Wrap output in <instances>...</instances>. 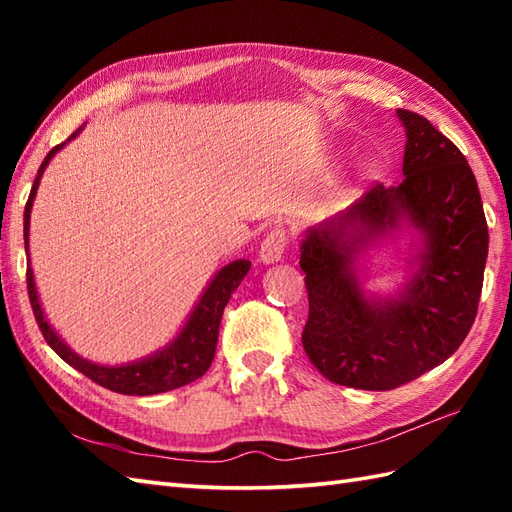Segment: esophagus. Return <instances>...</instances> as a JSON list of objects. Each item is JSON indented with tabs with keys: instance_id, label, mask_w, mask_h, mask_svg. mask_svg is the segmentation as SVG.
<instances>
[{
	"instance_id": "esophagus-1",
	"label": "esophagus",
	"mask_w": 512,
	"mask_h": 512,
	"mask_svg": "<svg viewBox=\"0 0 512 512\" xmlns=\"http://www.w3.org/2000/svg\"><path fill=\"white\" fill-rule=\"evenodd\" d=\"M288 244V235L286 231H270L266 235V239L262 242V248H259V259H262L264 264H277L281 262V257H284V250Z\"/></svg>"
}]
</instances>
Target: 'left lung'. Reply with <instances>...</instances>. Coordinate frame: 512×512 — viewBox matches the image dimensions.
I'll return each mask as SVG.
<instances>
[{
  "mask_svg": "<svg viewBox=\"0 0 512 512\" xmlns=\"http://www.w3.org/2000/svg\"><path fill=\"white\" fill-rule=\"evenodd\" d=\"M396 114L407 134L402 182L376 184L301 239L310 301L303 350L332 383L369 391L405 385L458 350L488 257L480 189L462 151L424 116ZM402 230L417 237L408 281L398 296L365 293L357 262Z\"/></svg>",
  "mask_w": 512,
  "mask_h": 512,
  "instance_id": "left-lung-1",
  "label": "left lung"
}]
</instances>
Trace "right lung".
<instances>
[{"label": "right lung", "mask_w": 512, "mask_h": 512, "mask_svg": "<svg viewBox=\"0 0 512 512\" xmlns=\"http://www.w3.org/2000/svg\"><path fill=\"white\" fill-rule=\"evenodd\" d=\"M83 127L85 125L76 129L65 143L50 149V154L41 162L35 184H32L30 198L26 202V211H24L26 255H28V235H30V211H32V202H35L43 171H46L48 162L57 156L59 151L70 143V140H74L83 132ZM248 270H250L248 259H235V262L217 270L213 279L209 281V286L204 288L202 297L193 306L189 319L184 321L180 332L173 336V341H169L165 347H160V350H156L154 354L138 358V361H132V363H123V365L92 363L88 358H83L74 350H70V345H65V341L48 323L46 314H43L32 268H28L26 277H28V297L32 303V312H35V319L39 323L43 339L48 341V345L63 358L65 363L72 365L74 369H79L81 374L92 378L94 383H99L101 387L116 391V394L154 396V394H165V391L189 385L193 380H198L200 376L206 374V369L211 367L213 356H215L217 332H220V321H222L226 303L231 299L235 288L242 284V279L246 277Z\"/></svg>", "instance_id": "right-lung-1"}]
</instances>
